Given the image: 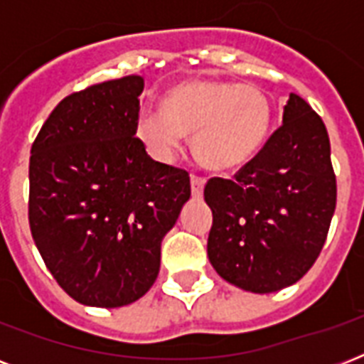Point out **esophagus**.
I'll use <instances>...</instances> for the list:
<instances>
[{
  "label": "esophagus",
  "instance_id": "obj_1",
  "mask_svg": "<svg viewBox=\"0 0 364 364\" xmlns=\"http://www.w3.org/2000/svg\"><path fill=\"white\" fill-rule=\"evenodd\" d=\"M204 185H205L204 177L196 176V173H193V176H191V188H193L194 198H202V191H204Z\"/></svg>",
  "mask_w": 364,
  "mask_h": 364
}]
</instances>
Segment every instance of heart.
Returning a JSON list of instances; mask_svg holds the SVG:
<instances>
[{
    "label": "heart",
    "mask_w": 364,
    "mask_h": 364,
    "mask_svg": "<svg viewBox=\"0 0 364 364\" xmlns=\"http://www.w3.org/2000/svg\"><path fill=\"white\" fill-rule=\"evenodd\" d=\"M272 104L260 88L215 79H191L166 92L162 109H143L136 136L154 159L170 162L193 134L198 160L211 170L240 168L262 147Z\"/></svg>",
    "instance_id": "1"
}]
</instances>
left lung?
Masks as SVG:
<instances>
[{
    "label": "left lung",
    "mask_w": 364,
    "mask_h": 364,
    "mask_svg": "<svg viewBox=\"0 0 364 364\" xmlns=\"http://www.w3.org/2000/svg\"><path fill=\"white\" fill-rule=\"evenodd\" d=\"M208 257L217 274L251 293H276L310 270L336 208V176L321 117L291 94L283 124L234 179L211 177Z\"/></svg>",
    "instance_id": "obj_1"
}]
</instances>
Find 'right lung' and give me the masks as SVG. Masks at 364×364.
I'll return each mask as SVG.
<instances>
[{
    "label": "right lung",
    "mask_w": 364,
    "mask_h": 364,
    "mask_svg": "<svg viewBox=\"0 0 364 364\" xmlns=\"http://www.w3.org/2000/svg\"><path fill=\"white\" fill-rule=\"evenodd\" d=\"M143 79L65 96L31 145L30 230L71 299L119 308L159 276L160 243L191 198L188 173L156 162L136 137Z\"/></svg>",
    "instance_id": "1"
}]
</instances>
